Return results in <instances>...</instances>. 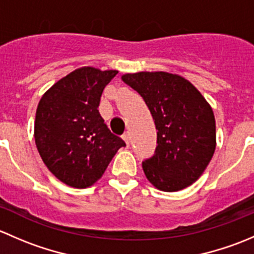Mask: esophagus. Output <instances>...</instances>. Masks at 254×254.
I'll return each mask as SVG.
<instances>
[{
    "mask_svg": "<svg viewBox=\"0 0 254 254\" xmlns=\"http://www.w3.org/2000/svg\"><path fill=\"white\" fill-rule=\"evenodd\" d=\"M122 137H123V140L125 141V143H127V146H130V134L129 132H125Z\"/></svg>",
    "mask_w": 254,
    "mask_h": 254,
    "instance_id": "34e87169",
    "label": "esophagus"
}]
</instances>
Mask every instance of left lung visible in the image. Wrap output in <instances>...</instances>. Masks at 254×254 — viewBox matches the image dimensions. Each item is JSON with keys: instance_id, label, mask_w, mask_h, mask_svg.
<instances>
[{"instance_id": "obj_1", "label": "left lung", "mask_w": 254, "mask_h": 254, "mask_svg": "<svg viewBox=\"0 0 254 254\" xmlns=\"http://www.w3.org/2000/svg\"><path fill=\"white\" fill-rule=\"evenodd\" d=\"M122 79L142 97L157 130L155 155L142 162L146 178L163 191L193 184L216 147L210 104L188 79L175 73H125Z\"/></svg>"}]
</instances>
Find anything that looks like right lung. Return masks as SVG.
<instances>
[{"label": "right lung", "instance_id": "right-lung-1", "mask_svg": "<svg viewBox=\"0 0 254 254\" xmlns=\"http://www.w3.org/2000/svg\"><path fill=\"white\" fill-rule=\"evenodd\" d=\"M118 73L84 66L49 88L37 108L34 139L48 170L73 188L96 183L125 142L98 112L103 89Z\"/></svg>", "mask_w": 254, "mask_h": 254}]
</instances>
